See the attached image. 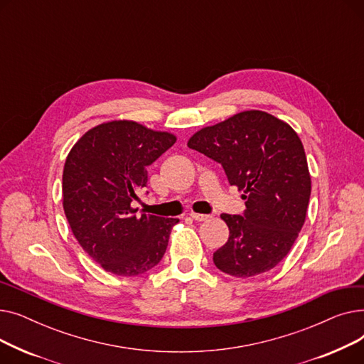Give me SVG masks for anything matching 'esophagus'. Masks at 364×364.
I'll list each match as a JSON object with an SVG mask.
<instances>
[{
  "label": "esophagus",
  "instance_id": "34e87169",
  "mask_svg": "<svg viewBox=\"0 0 364 364\" xmlns=\"http://www.w3.org/2000/svg\"><path fill=\"white\" fill-rule=\"evenodd\" d=\"M190 217H192L195 221H206V220L211 218L209 215H205V214H196V213H192V214H190Z\"/></svg>",
  "mask_w": 364,
  "mask_h": 364
}]
</instances>
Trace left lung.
Masks as SVG:
<instances>
[{"mask_svg":"<svg viewBox=\"0 0 364 364\" xmlns=\"http://www.w3.org/2000/svg\"><path fill=\"white\" fill-rule=\"evenodd\" d=\"M187 146L221 164L243 192L245 215L221 214L230 235L214 252L221 272L246 279L288 255L307 217L311 177L296 131L262 110H243L203 127Z\"/></svg>","mask_w":364,"mask_h":364,"instance_id":"1","label":"left lung"}]
</instances>
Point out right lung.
Returning <instances> with one entry per match:
<instances>
[{
	"label": "right lung",
	"instance_id": "add662e5",
	"mask_svg": "<svg viewBox=\"0 0 364 364\" xmlns=\"http://www.w3.org/2000/svg\"><path fill=\"white\" fill-rule=\"evenodd\" d=\"M177 141L136 121H109L73 144L63 168V209L82 250L103 270L139 276L164 257L178 218L136 217L131 202L147 184V166Z\"/></svg>",
	"mask_w": 364,
	"mask_h": 364
}]
</instances>
